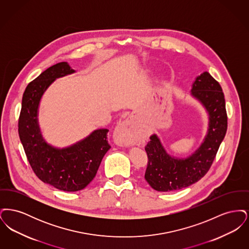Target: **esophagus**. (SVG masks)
I'll use <instances>...</instances> for the list:
<instances>
[{
  "label": "esophagus",
  "instance_id": "obj_1",
  "mask_svg": "<svg viewBox=\"0 0 249 249\" xmlns=\"http://www.w3.org/2000/svg\"><path fill=\"white\" fill-rule=\"evenodd\" d=\"M133 131L132 122L130 120H125L118 124L115 128L113 137L114 141L120 146H129L131 143V135Z\"/></svg>",
  "mask_w": 249,
  "mask_h": 249
}]
</instances>
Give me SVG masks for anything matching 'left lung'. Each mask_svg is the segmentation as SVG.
<instances>
[{
	"mask_svg": "<svg viewBox=\"0 0 249 249\" xmlns=\"http://www.w3.org/2000/svg\"><path fill=\"white\" fill-rule=\"evenodd\" d=\"M190 95L201 103L208 115V128L200 146L186 158L167 153L157 134L145 146L148 158L144 178L157 191H175L198 182L205 176L227 131L225 98L219 83L208 71L198 75Z\"/></svg>",
	"mask_w": 249,
	"mask_h": 249,
	"instance_id": "left-lung-1",
	"label": "left lung"
}]
</instances>
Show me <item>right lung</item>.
<instances>
[{
  "label": "right lung",
  "instance_id": "obj_1",
  "mask_svg": "<svg viewBox=\"0 0 249 249\" xmlns=\"http://www.w3.org/2000/svg\"><path fill=\"white\" fill-rule=\"evenodd\" d=\"M75 72L67 62H59L43 71L24 91L18 119V134L35 174L44 183L63 191L85 189L95 178L102 160L111 148L107 129L95 130L67 147L46 142L38 122L41 99L57 78Z\"/></svg>",
  "mask_w": 249,
  "mask_h": 249
}]
</instances>
